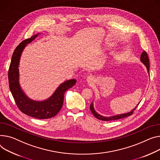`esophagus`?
Wrapping results in <instances>:
<instances>
[{
	"mask_svg": "<svg viewBox=\"0 0 160 160\" xmlns=\"http://www.w3.org/2000/svg\"><path fill=\"white\" fill-rule=\"evenodd\" d=\"M87 81L90 83H93L94 82V77L92 76H89L88 78H87Z\"/></svg>",
	"mask_w": 160,
	"mask_h": 160,
	"instance_id": "1",
	"label": "esophagus"
}]
</instances>
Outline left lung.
Segmentation results:
<instances>
[{
  "instance_id": "left-lung-1",
  "label": "left lung",
  "mask_w": 160,
  "mask_h": 160,
  "mask_svg": "<svg viewBox=\"0 0 160 160\" xmlns=\"http://www.w3.org/2000/svg\"><path fill=\"white\" fill-rule=\"evenodd\" d=\"M140 60L141 62L143 63V64L145 66L147 69V71H148V73L149 72V59H148V55L147 53L144 51H143V52L142 53L141 55V57H140ZM139 103H138L136 107L132 109L131 111L129 112H127V113H125V114H117V115H114V116H109V117H108V116H102L100 115V114L97 113V112L95 111L94 109V105H93V103L92 102L91 104L90 105V110L91 111V112L92 113V114L96 117V118L100 120H102V121H111V120H119V119H122V118H125V117H127V116H129L131 115H132L133 114V112L136 109V108L138 107V105H139Z\"/></svg>"
}]
</instances>
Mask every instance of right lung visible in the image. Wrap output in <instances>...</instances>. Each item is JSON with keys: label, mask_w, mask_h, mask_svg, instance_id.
<instances>
[{"label": "right lung", "mask_w": 160, "mask_h": 160, "mask_svg": "<svg viewBox=\"0 0 160 160\" xmlns=\"http://www.w3.org/2000/svg\"><path fill=\"white\" fill-rule=\"evenodd\" d=\"M38 34L23 40L15 49L8 71L9 86L17 107L23 113L38 119H48L58 113L63 105L65 92L72 88L77 80L71 79L63 82L52 96L44 101H35L25 94L19 83V62L26 45L34 40Z\"/></svg>", "instance_id": "right-lung-1"}]
</instances>
